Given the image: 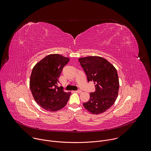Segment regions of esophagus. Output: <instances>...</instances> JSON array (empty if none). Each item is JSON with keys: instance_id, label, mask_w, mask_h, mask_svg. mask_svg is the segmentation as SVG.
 <instances>
[{"instance_id": "34e87169", "label": "esophagus", "mask_w": 151, "mask_h": 151, "mask_svg": "<svg viewBox=\"0 0 151 151\" xmlns=\"http://www.w3.org/2000/svg\"><path fill=\"white\" fill-rule=\"evenodd\" d=\"M74 92L78 93H82V91L81 90H77V91H74Z\"/></svg>"}]
</instances>
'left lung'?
Masks as SVG:
<instances>
[{
    "mask_svg": "<svg viewBox=\"0 0 151 151\" xmlns=\"http://www.w3.org/2000/svg\"><path fill=\"white\" fill-rule=\"evenodd\" d=\"M88 81H93L96 90L90 94V99L83 103L90 113L99 114L107 110L115 102L119 88L116 69L107 60L98 56L80 58Z\"/></svg>",
    "mask_w": 151,
    "mask_h": 151,
    "instance_id": "8db88e82",
    "label": "left lung"
}]
</instances>
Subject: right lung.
Here are the masks:
<instances>
[{
	"label": "right lung",
	"mask_w": 151,
	"mask_h": 151,
	"mask_svg": "<svg viewBox=\"0 0 151 151\" xmlns=\"http://www.w3.org/2000/svg\"><path fill=\"white\" fill-rule=\"evenodd\" d=\"M69 58L60 54H50L37 63L30 77V89L35 101L44 109L56 111L63 109L71 92L58 87V78Z\"/></svg>",
	"instance_id": "1"
}]
</instances>
